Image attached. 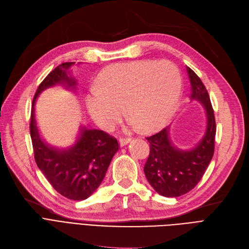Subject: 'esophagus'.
<instances>
[{
	"instance_id": "34e87169",
	"label": "esophagus",
	"mask_w": 249,
	"mask_h": 249,
	"mask_svg": "<svg viewBox=\"0 0 249 249\" xmlns=\"http://www.w3.org/2000/svg\"><path fill=\"white\" fill-rule=\"evenodd\" d=\"M131 141H132L131 138H122V139H120V145H121V147H124V146L127 145Z\"/></svg>"
}]
</instances>
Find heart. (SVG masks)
<instances>
[{
	"mask_svg": "<svg viewBox=\"0 0 249 249\" xmlns=\"http://www.w3.org/2000/svg\"><path fill=\"white\" fill-rule=\"evenodd\" d=\"M180 85L179 71L168 61L118 63L103 70L88 88L86 107L105 131L120 122L123 106L128 128L150 129L171 112Z\"/></svg>",
	"mask_w": 249,
	"mask_h": 249,
	"instance_id": "obj_1",
	"label": "heart"
}]
</instances>
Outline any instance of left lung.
I'll return each mask as SVG.
<instances>
[{
  "label": "left lung",
  "mask_w": 249,
  "mask_h": 249,
  "mask_svg": "<svg viewBox=\"0 0 249 249\" xmlns=\"http://www.w3.org/2000/svg\"><path fill=\"white\" fill-rule=\"evenodd\" d=\"M189 80V99L203 105L207 117L206 131L197 144L191 149L177 148L170 139L169 126L146 138L150 155L145 164L146 178L159 195L176 197L185 195L202 179L214 155L216 122L210 96L203 82L186 67Z\"/></svg>",
  "instance_id": "left-lung-1"
}]
</instances>
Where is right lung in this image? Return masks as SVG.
I'll list each match as a JSON object with an SVG mask.
<instances>
[{"mask_svg":"<svg viewBox=\"0 0 249 249\" xmlns=\"http://www.w3.org/2000/svg\"><path fill=\"white\" fill-rule=\"evenodd\" d=\"M74 64H61L40 83L32 102L30 136L35 162L46 179L65 197L83 200L95 192L102 182L118 150L116 139L99 129L81 124L72 145L56 148L41 138L34 108L40 94L51 87L60 85L68 91L77 92V80L70 72Z\"/></svg>","mask_w":249,"mask_h":249,"instance_id":"right-lung-1","label":"right lung"}]
</instances>
